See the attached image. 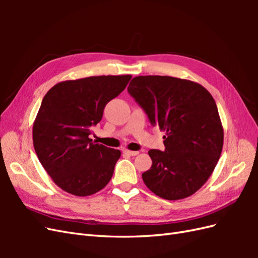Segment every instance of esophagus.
<instances>
[{
  "label": "esophagus",
  "instance_id": "34e87169",
  "mask_svg": "<svg viewBox=\"0 0 258 258\" xmlns=\"http://www.w3.org/2000/svg\"><path fill=\"white\" fill-rule=\"evenodd\" d=\"M123 153L126 155H129V156H137L139 154V152H136V151H129V150H124Z\"/></svg>",
  "mask_w": 258,
  "mask_h": 258
}]
</instances>
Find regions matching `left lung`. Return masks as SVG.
Here are the masks:
<instances>
[{"mask_svg": "<svg viewBox=\"0 0 258 258\" xmlns=\"http://www.w3.org/2000/svg\"><path fill=\"white\" fill-rule=\"evenodd\" d=\"M128 92L158 126L165 151L150 150L152 167L142 174L157 196L178 200L200 189L223 150L224 130L211 93L198 83L171 76H137Z\"/></svg>", "mask_w": 258, "mask_h": 258, "instance_id": "left-lung-1", "label": "left lung"}]
</instances>
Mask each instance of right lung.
Here are the masks:
<instances>
[{"instance_id": "add662e5", "label": "right lung", "mask_w": 258, "mask_h": 258, "mask_svg": "<svg viewBox=\"0 0 258 258\" xmlns=\"http://www.w3.org/2000/svg\"><path fill=\"white\" fill-rule=\"evenodd\" d=\"M131 75H102L60 82L43 98L33 123L38 160L62 190L86 197L110 182L120 151L89 139L107 102L126 88Z\"/></svg>"}]
</instances>
